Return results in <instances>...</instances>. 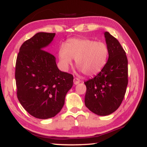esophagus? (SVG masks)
Wrapping results in <instances>:
<instances>
[{
    "instance_id": "esophagus-1",
    "label": "esophagus",
    "mask_w": 147,
    "mask_h": 147,
    "mask_svg": "<svg viewBox=\"0 0 147 147\" xmlns=\"http://www.w3.org/2000/svg\"><path fill=\"white\" fill-rule=\"evenodd\" d=\"M73 81H74V84H75V85L79 84V83L81 82V81H80V79H79V78H77V77L74 78Z\"/></svg>"
}]
</instances>
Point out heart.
<instances>
[{"mask_svg":"<svg viewBox=\"0 0 147 147\" xmlns=\"http://www.w3.org/2000/svg\"><path fill=\"white\" fill-rule=\"evenodd\" d=\"M109 54L107 44L86 38H70L58 49L59 59L64 69L72 65L74 58L79 70L90 77L98 75L103 70Z\"/></svg>","mask_w":147,"mask_h":147,"instance_id":"1","label":"heart"}]
</instances>
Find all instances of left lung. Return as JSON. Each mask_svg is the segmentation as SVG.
<instances>
[{
	"label": "left lung",
	"instance_id": "left-lung-1",
	"mask_svg": "<svg viewBox=\"0 0 147 147\" xmlns=\"http://www.w3.org/2000/svg\"><path fill=\"white\" fill-rule=\"evenodd\" d=\"M109 54L105 67L84 83L85 105L92 113L106 116L115 112L123 101L128 83L127 58L117 38L105 32Z\"/></svg>",
	"mask_w": 147,
	"mask_h": 147
}]
</instances>
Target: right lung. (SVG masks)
Listing matches in <instances>:
<instances>
[{"instance_id": "add662e5", "label": "right lung", "mask_w": 147, "mask_h": 147, "mask_svg": "<svg viewBox=\"0 0 147 147\" xmlns=\"http://www.w3.org/2000/svg\"><path fill=\"white\" fill-rule=\"evenodd\" d=\"M55 35L36 33L22 45L16 60L18 100L30 115L41 119L60 112L73 85V76L59 70L54 55L44 50Z\"/></svg>"}]
</instances>
